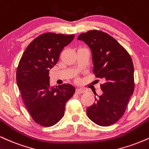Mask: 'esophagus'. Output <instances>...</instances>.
<instances>
[{
	"label": "esophagus",
	"mask_w": 149,
	"mask_h": 149,
	"mask_svg": "<svg viewBox=\"0 0 149 149\" xmlns=\"http://www.w3.org/2000/svg\"><path fill=\"white\" fill-rule=\"evenodd\" d=\"M86 91L83 88H77L76 89V93L77 94H81V93H85Z\"/></svg>",
	"instance_id": "34e87169"
}]
</instances>
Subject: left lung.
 <instances>
[{"label": "left lung", "mask_w": 149, "mask_h": 149, "mask_svg": "<svg viewBox=\"0 0 149 149\" xmlns=\"http://www.w3.org/2000/svg\"><path fill=\"white\" fill-rule=\"evenodd\" d=\"M77 40L84 42L91 50L93 71L104 81L100 85L102 94L87 108V116L100 126L113 125L125 113L134 92L132 58L114 38L102 31H89L80 34Z\"/></svg>", "instance_id": "obj_1"}]
</instances>
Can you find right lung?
<instances>
[{
	"mask_svg": "<svg viewBox=\"0 0 149 149\" xmlns=\"http://www.w3.org/2000/svg\"><path fill=\"white\" fill-rule=\"evenodd\" d=\"M74 35L46 33L26 47L17 69V83L31 117L42 126L55 125L64 116L65 104L74 94L72 85L51 86L49 72Z\"/></svg>",
	"mask_w": 149,
	"mask_h": 149,
	"instance_id": "1",
	"label": "right lung"
}]
</instances>
